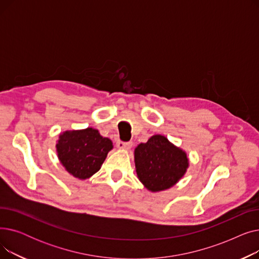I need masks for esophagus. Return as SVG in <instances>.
<instances>
[{
    "label": "esophagus",
    "instance_id": "1",
    "mask_svg": "<svg viewBox=\"0 0 259 259\" xmlns=\"http://www.w3.org/2000/svg\"><path fill=\"white\" fill-rule=\"evenodd\" d=\"M132 145H133L132 142H127V143L121 142V141L116 142V147L118 149H125V150H128V149H130L132 147Z\"/></svg>",
    "mask_w": 259,
    "mask_h": 259
}]
</instances>
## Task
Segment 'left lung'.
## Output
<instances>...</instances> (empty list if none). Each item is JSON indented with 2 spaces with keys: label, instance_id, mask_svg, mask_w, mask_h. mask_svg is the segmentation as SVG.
I'll use <instances>...</instances> for the list:
<instances>
[{
  "label": "left lung",
  "instance_id": "left-lung-1",
  "mask_svg": "<svg viewBox=\"0 0 259 259\" xmlns=\"http://www.w3.org/2000/svg\"><path fill=\"white\" fill-rule=\"evenodd\" d=\"M135 168L140 181L152 192L178 183L188 168L186 153L162 135H154L134 151Z\"/></svg>",
  "mask_w": 259,
  "mask_h": 259
}]
</instances>
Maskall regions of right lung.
I'll use <instances>...</instances> for the list:
<instances>
[{"instance_id": "obj_1", "label": "right lung", "mask_w": 259, "mask_h": 259, "mask_svg": "<svg viewBox=\"0 0 259 259\" xmlns=\"http://www.w3.org/2000/svg\"><path fill=\"white\" fill-rule=\"evenodd\" d=\"M112 148V142L103 138L93 128L66 131L60 135L57 144L58 156L62 165L79 180H86L97 173Z\"/></svg>"}]
</instances>
